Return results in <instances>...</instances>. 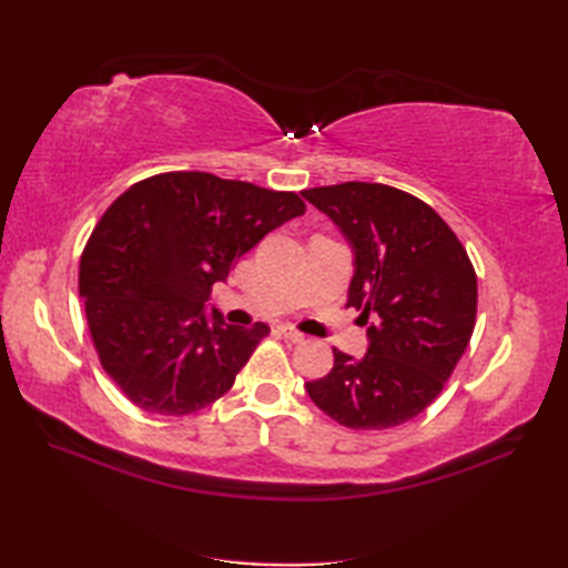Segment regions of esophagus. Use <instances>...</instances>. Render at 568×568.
Segmentation results:
<instances>
[{"instance_id": "34e87169", "label": "esophagus", "mask_w": 568, "mask_h": 568, "mask_svg": "<svg viewBox=\"0 0 568 568\" xmlns=\"http://www.w3.org/2000/svg\"><path fill=\"white\" fill-rule=\"evenodd\" d=\"M277 332H281L287 342H293V344H303L305 342V334H300L295 327H291V324H281V327H277Z\"/></svg>"}]
</instances>
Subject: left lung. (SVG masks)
I'll use <instances>...</instances> for the list:
<instances>
[{"mask_svg": "<svg viewBox=\"0 0 568 568\" xmlns=\"http://www.w3.org/2000/svg\"><path fill=\"white\" fill-rule=\"evenodd\" d=\"M305 200L354 248L346 307L368 322V354L334 348V368L305 388L348 429H390L425 413L466 352L478 283L466 248L427 202L381 183L310 187Z\"/></svg>", "mask_w": 568, "mask_h": 568, "instance_id": "left-lung-1", "label": "left lung"}]
</instances>
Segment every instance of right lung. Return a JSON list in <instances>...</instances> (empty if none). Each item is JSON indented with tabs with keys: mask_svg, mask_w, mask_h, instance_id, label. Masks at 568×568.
<instances>
[{
	"mask_svg": "<svg viewBox=\"0 0 568 568\" xmlns=\"http://www.w3.org/2000/svg\"><path fill=\"white\" fill-rule=\"evenodd\" d=\"M297 192L173 171L119 195L82 251L80 295L100 364L146 413L185 417L232 388L268 324L204 312L212 285L293 216Z\"/></svg>",
	"mask_w": 568,
	"mask_h": 568,
	"instance_id": "right-lung-1",
	"label": "right lung"
}]
</instances>
